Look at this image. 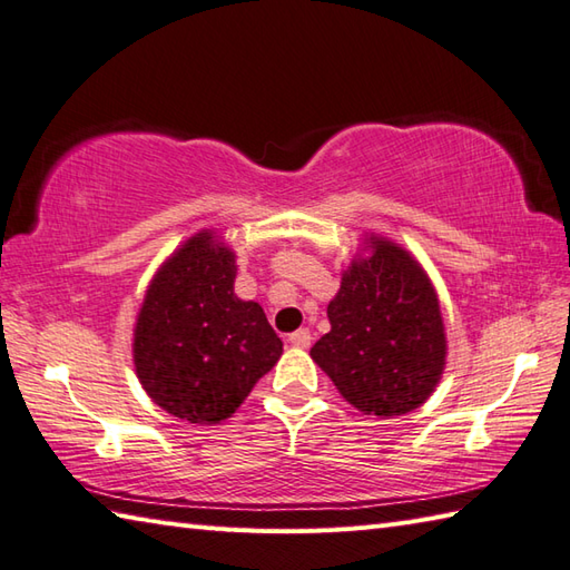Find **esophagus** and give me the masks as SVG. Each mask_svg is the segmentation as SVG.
<instances>
[{"label": "esophagus", "mask_w": 570, "mask_h": 570, "mask_svg": "<svg viewBox=\"0 0 570 570\" xmlns=\"http://www.w3.org/2000/svg\"><path fill=\"white\" fill-rule=\"evenodd\" d=\"M289 344L293 346H297V350H307V346L312 344V334H309V330H297V332H293L289 334Z\"/></svg>", "instance_id": "1"}]
</instances>
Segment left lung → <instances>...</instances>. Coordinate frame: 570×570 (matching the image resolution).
I'll list each match as a JSON object with an SVG mask.
<instances>
[{"mask_svg":"<svg viewBox=\"0 0 570 570\" xmlns=\"http://www.w3.org/2000/svg\"><path fill=\"white\" fill-rule=\"evenodd\" d=\"M332 330L309 356L364 415L393 417L433 396L448 340L431 277L411 250L368 234L327 305Z\"/></svg>","mask_w":570,"mask_h":570,"instance_id":"obj_1","label":"left lung"}]
</instances>
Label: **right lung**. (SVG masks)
Returning a JSON list of instances; mask_svg holds the SVG:
<instances>
[{"mask_svg":"<svg viewBox=\"0 0 570 570\" xmlns=\"http://www.w3.org/2000/svg\"><path fill=\"white\" fill-rule=\"evenodd\" d=\"M236 250L204 228L159 265L132 330V362L161 411L216 425L283 354L263 307L234 293Z\"/></svg>","mask_w":570,"mask_h":570,"instance_id":"right-lung-1","label":"right lung"}]
</instances>
